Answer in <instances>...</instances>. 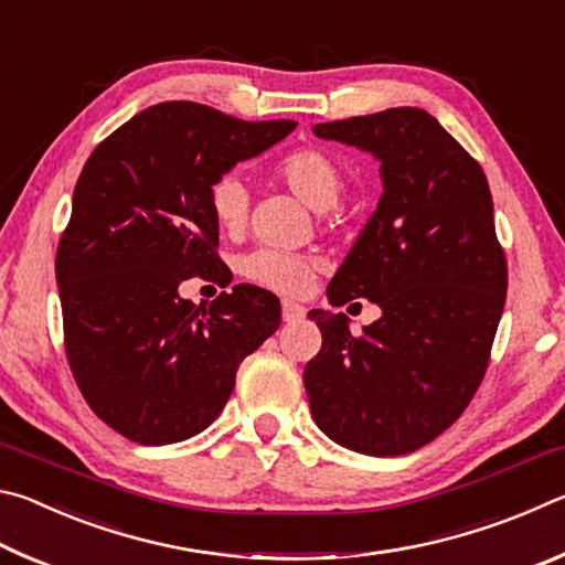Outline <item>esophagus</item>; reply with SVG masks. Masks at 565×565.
<instances>
[{
	"label": "esophagus",
	"mask_w": 565,
	"mask_h": 565,
	"mask_svg": "<svg viewBox=\"0 0 565 565\" xmlns=\"http://www.w3.org/2000/svg\"><path fill=\"white\" fill-rule=\"evenodd\" d=\"M306 317V309L301 303H294V301H284L281 303V319L286 321V323H296V321H301Z\"/></svg>",
	"instance_id": "esophagus-1"
}]
</instances>
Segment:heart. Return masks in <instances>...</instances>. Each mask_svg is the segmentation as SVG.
I'll list each match as a JSON object with an SVG mask.
<instances>
[{
	"label": "heart",
	"mask_w": 565,
	"mask_h": 565,
	"mask_svg": "<svg viewBox=\"0 0 565 565\" xmlns=\"http://www.w3.org/2000/svg\"><path fill=\"white\" fill-rule=\"evenodd\" d=\"M276 174L303 204L323 212L339 202L343 191V171L327 151L296 149L286 154ZM209 206L224 232H242L248 216V186L242 174L228 171L209 186ZM242 274L254 284L286 296H301L311 289L317 276V262L311 256L284 252V248L259 246L242 259Z\"/></svg>",
	"instance_id": "1"
}]
</instances>
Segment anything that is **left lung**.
<instances>
[{"label": "left lung", "mask_w": 565, "mask_h": 565, "mask_svg": "<svg viewBox=\"0 0 565 565\" xmlns=\"http://www.w3.org/2000/svg\"><path fill=\"white\" fill-rule=\"evenodd\" d=\"M311 131L374 157L384 184L327 289L331 306L369 299L381 317L351 333L347 313L309 311L323 339L303 369L311 416L351 451L411 454L463 414L489 366L509 286L489 181L416 107Z\"/></svg>", "instance_id": "left-lung-1"}]
</instances>
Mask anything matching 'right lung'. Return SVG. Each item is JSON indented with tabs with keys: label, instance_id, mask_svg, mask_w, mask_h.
Instances as JSON below:
<instances>
[{
	"label": "right lung",
	"instance_id": "obj_1",
	"mask_svg": "<svg viewBox=\"0 0 565 565\" xmlns=\"http://www.w3.org/2000/svg\"><path fill=\"white\" fill-rule=\"evenodd\" d=\"M294 127L164 102L134 114L84 164L56 248L64 349L94 414L129 441L202 434L238 363L279 329L281 303L259 286L196 306L179 284H226L209 186Z\"/></svg>",
	"mask_w": 565,
	"mask_h": 565
}]
</instances>
